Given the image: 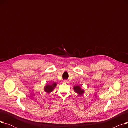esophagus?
Here are the masks:
<instances>
[{
    "label": "esophagus",
    "mask_w": 128,
    "mask_h": 128,
    "mask_svg": "<svg viewBox=\"0 0 128 128\" xmlns=\"http://www.w3.org/2000/svg\"><path fill=\"white\" fill-rule=\"evenodd\" d=\"M64 82H68V80H64Z\"/></svg>",
    "instance_id": "obj_1"
}]
</instances>
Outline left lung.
I'll list each match as a JSON object with an SVG mask.
<instances>
[{
  "label": "left lung",
  "mask_w": 128,
  "mask_h": 128,
  "mask_svg": "<svg viewBox=\"0 0 128 128\" xmlns=\"http://www.w3.org/2000/svg\"><path fill=\"white\" fill-rule=\"evenodd\" d=\"M74 91L75 92L78 93L79 95H82V94L84 93V90H82L80 88V86H75L74 88Z\"/></svg>",
  "instance_id": "8db88e82"
}]
</instances>
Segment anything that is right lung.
Instances as JSON below:
<instances>
[{
    "label": "right lung",
    "instance_id": "1",
    "mask_svg": "<svg viewBox=\"0 0 128 128\" xmlns=\"http://www.w3.org/2000/svg\"><path fill=\"white\" fill-rule=\"evenodd\" d=\"M56 83H53L52 85L47 84L44 87V91H45L46 92L49 93L53 90V89L56 88Z\"/></svg>",
    "mask_w": 128,
    "mask_h": 128
}]
</instances>
